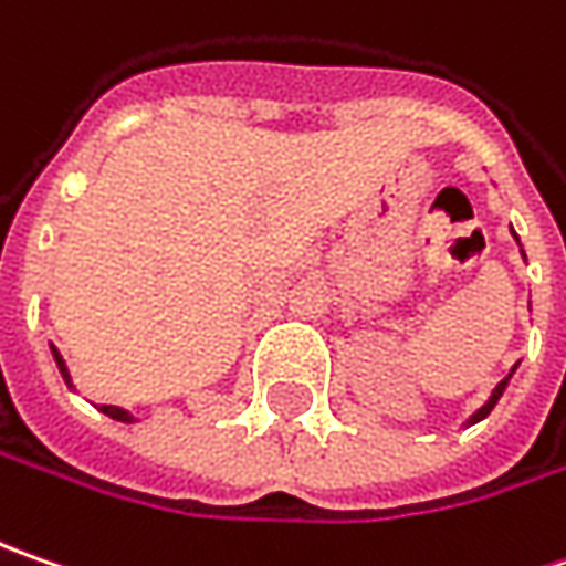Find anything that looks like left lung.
I'll return each instance as SVG.
<instances>
[{
	"instance_id": "obj_1",
	"label": "left lung",
	"mask_w": 566,
	"mask_h": 566,
	"mask_svg": "<svg viewBox=\"0 0 566 566\" xmlns=\"http://www.w3.org/2000/svg\"><path fill=\"white\" fill-rule=\"evenodd\" d=\"M511 232H513V229H511ZM513 239H516V232H513ZM516 242H520V239H516ZM513 371H516V365H513V368H511V375H513ZM511 375H507V378H504V380H501V384H497V387H494V394H491V397H489V402H485V406H482V409H479V412H475V416L469 419V424L482 422V419L489 416L491 409H494V402L501 400V394H504V387H507V380H511Z\"/></svg>"
}]
</instances>
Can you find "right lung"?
Returning a JSON list of instances; mask_svg holds the SVG:
<instances>
[{"mask_svg": "<svg viewBox=\"0 0 566 566\" xmlns=\"http://www.w3.org/2000/svg\"><path fill=\"white\" fill-rule=\"evenodd\" d=\"M53 359L55 365H59V371H62V378H65V384L72 387V378H69V368H65V361H62V356H59V349L53 346ZM99 412H106L109 419H116V422H132V416L125 412V409H119V406H99Z\"/></svg>", "mask_w": 566, "mask_h": 566, "instance_id": "add662e5", "label": "right lung"}]
</instances>
